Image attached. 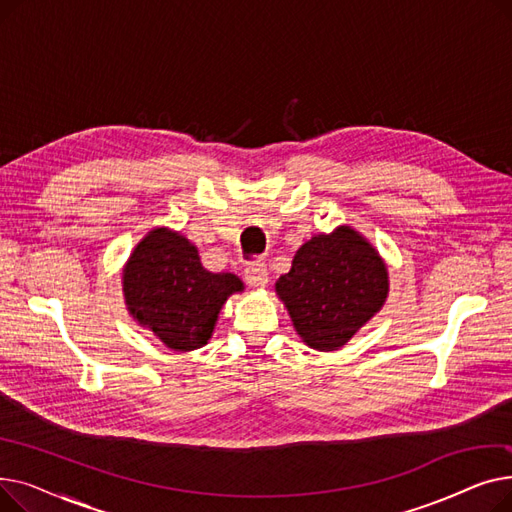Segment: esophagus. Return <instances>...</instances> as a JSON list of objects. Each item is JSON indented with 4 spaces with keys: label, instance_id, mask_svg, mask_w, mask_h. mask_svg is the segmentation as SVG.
Here are the masks:
<instances>
[{
    "label": "esophagus",
    "instance_id": "1",
    "mask_svg": "<svg viewBox=\"0 0 512 512\" xmlns=\"http://www.w3.org/2000/svg\"><path fill=\"white\" fill-rule=\"evenodd\" d=\"M245 280L253 288H263L270 280V272H267V265L263 261H251L245 267Z\"/></svg>",
    "mask_w": 512,
    "mask_h": 512
}]
</instances>
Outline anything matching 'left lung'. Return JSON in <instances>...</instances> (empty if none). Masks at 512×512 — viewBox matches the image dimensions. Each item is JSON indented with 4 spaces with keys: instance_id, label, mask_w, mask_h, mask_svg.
<instances>
[{
    "instance_id": "left-lung-1",
    "label": "left lung",
    "mask_w": 512,
    "mask_h": 512,
    "mask_svg": "<svg viewBox=\"0 0 512 512\" xmlns=\"http://www.w3.org/2000/svg\"><path fill=\"white\" fill-rule=\"evenodd\" d=\"M388 267L351 226L315 234L297 251L276 292L292 326L315 351H338L388 297Z\"/></svg>"
}]
</instances>
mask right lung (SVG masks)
Here are the masks:
<instances>
[{"instance_id": "1", "label": "right lung", "mask_w": 512, "mask_h": 512, "mask_svg": "<svg viewBox=\"0 0 512 512\" xmlns=\"http://www.w3.org/2000/svg\"><path fill=\"white\" fill-rule=\"evenodd\" d=\"M128 313L172 351L207 344L230 294L245 290L234 274L205 270L191 240L170 228L151 230L122 270Z\"/></svg>"}]
</instances>
